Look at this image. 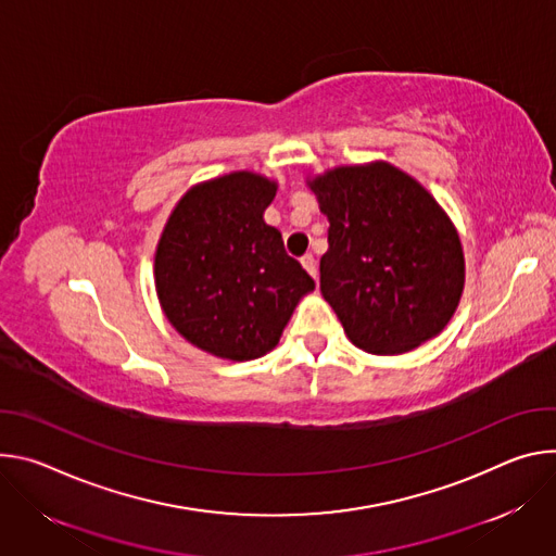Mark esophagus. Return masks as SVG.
<instances>
[{
    "label": "esophagus",
    "mask_w": 556,
    "mask_h": 556,
    "mask_svg": "<svg viewBox=\"0 0 556 556\" xmlns=\"http://www.w3.org/2000/svg\"><path fill=\"white\" fill-rule=\"evenodd\" d=\"M300 263H302V267L309 271L314 278H318V267H316V258L312 256V254H304L302 258H300Z\"/></svg>",
    "instance_id": "obj_1"
}]
</instances>
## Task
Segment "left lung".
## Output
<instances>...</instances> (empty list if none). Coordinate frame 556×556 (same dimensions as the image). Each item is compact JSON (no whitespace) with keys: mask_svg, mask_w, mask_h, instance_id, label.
<instances>
[{"mask_svg":"<svg viewBox=\"0 0 556 556\" xmlns=\"http://www.w3.org/2000/svg\"><path fill=\"white\" fill-rule=\"evenodd\" d=\"M309 185L329 218L320 291L349 340L393 355L438 336L464 289L462 242L438 201L389 163L338 167Z\"/></svg>","mask_w":556,"mask_h":556,"instance_id":"left-lung-1","label":"left lung"}]
</instances>
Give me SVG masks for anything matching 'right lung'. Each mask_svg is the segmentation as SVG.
<instances>
[{
    "label": "right lung",
    "mask_w": 556,
    "mask_h": 556,
    "mask_svg": "<svg viewBox=\"0 0 556 556\" xmlns=\"http://www.w3.org/2000/svg\"><path fill=\"white\" fill-rule=\"evenodd\" d=\"M274 197L276 182L252 172L207 180L178 201L159 240L154 276L167 320L218 357L271 351L316 287L263 218Z\"/></svg>",
    "instance_id": "add662e5"
}]
</instances>
